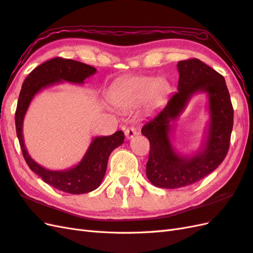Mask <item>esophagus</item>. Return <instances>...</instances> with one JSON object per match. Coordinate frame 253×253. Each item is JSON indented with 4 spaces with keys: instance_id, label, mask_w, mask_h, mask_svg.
I'll use <instances>...</instances> for the list:
<instances>
[{
    "instance_id": "1",
    "label": "esophagus",
    "mask_w": 253,
    "mask_h": 253,
    "mask_svg": "<svg viewBox=\"0 0 253 253\" xmlns=\"http://www.w3.org/2000/svg\"><path fill=\"white\" fill-rule=\"evenodd\" d=\"M138 128L137 127H134V126H131V127H129V128H127L126 130H125V135H126V138L127 139H131V138H133L135 134H138Z\"/></svg>"
}]
</instances>
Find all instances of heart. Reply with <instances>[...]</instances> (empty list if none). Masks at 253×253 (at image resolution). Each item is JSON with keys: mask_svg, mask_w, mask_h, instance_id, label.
I'll use <instances>...</instances> for the list:
<instances>
[{"mask_svg": "<svg viewBox=\"0 0 253 253\" xmlns=\"http://www.w3.org/2000/svg\"><path fill=\"white\" fill-rule=\"evenodd\" d=\"M169 85L165 80H153L150 77H131L121 82L111 94L116 107L130 109L143 102L147 97L158 100L167 94Z\"/></svg>", "mask_w": 253, "mask_h": 253, "instance_id": "1", "label": "heart"}]
</instances>
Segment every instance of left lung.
<instances>
[{
	"label": "left lung",
	"mask_w": 253,
	"mask_h": 253,
	"mask_svg": "<svg viewBox=\"0 0 253 253\" xmlns=\"http://www.w3.org/2000/svg\"><path fill=\"white\" fill-rule=\"evenodd\" d=\"M176 92L165 108L142 127L150 141L146 176L156 187L174 189L199 182L209 175L228 154L234 110L223 76L198 59L179 61ZM197 91L209 94L211 122L203 150L186 159L172 151L169 133V123L176 120L190 97Z\"/></svg>",
	"instance_id": "left-lung-1"
}]
</instances>
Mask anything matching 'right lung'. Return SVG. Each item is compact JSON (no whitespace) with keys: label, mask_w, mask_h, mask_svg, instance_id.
Here are the masks:
<instances>
[{"label":"right lung","mask_w":253,"mask_h":253,"mask_svg":"<svg viewBox=\"0 0 253 253\" xmlns=\"http://www.w3.org/2000/svg\"><path fill=\"white\" fill-rule=\"evenodd\" d=\"M95 73L96 68L93 66L63 57H54L41 64L25 78L15 113L17 137L30 169L41 176L44 183L71 194L86 193L98 188L106 174L110 154L124 142V132L120 130L107 137L95 138L79 165L66 171H51L37 165L30 157L23 143L22 123L31 100L42 88L60 81L83 83Z\"/></svg>","instance_id":"right-lung-1"}]
</instances>
